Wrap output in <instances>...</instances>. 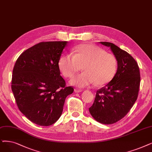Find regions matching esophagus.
Returning a JSON list of instances; mask_svg holds the SVG:
<instances>
[{
  "instance_id": "esophagus-1",
  "label": "esophagus",
  "mask_w": 152,
  "mask_h": 152,
  "mask_svg": "<svg viewBox=\"0 0 152 152\" xmlns=\"http://www.w3.org/2000/svg\"><path fill=\"white\" fill-rule=\"evenodd\" d=\"M75 92L76 93H78V92H82V90H81V89H78V88H75Z\"/></svg>"
}]
</instances>
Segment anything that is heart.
<instances>
[{
	"instance_id": "heart-1",
	"label": "heart",
	"mask_w": 152,
	"mask_h": 152,
	"mask_svg": "<svg viewBox=\"0 0 152 152\" xmlns=\"http://www.w3.org/2000/svg\"><path fill=\"white\" fill-rule=\"evenodd\" d=\"M117 59L113 53L90 44L77 46L71 53L60 57L59 69L64 77H71L82 66V74L72 78L70 83L78 87H87L94 83L103 86L110 82L116 73Z\"/></svg>"
}]
</instances>
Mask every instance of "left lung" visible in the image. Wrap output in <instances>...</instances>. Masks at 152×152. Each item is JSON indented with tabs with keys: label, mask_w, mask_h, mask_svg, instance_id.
<instances>
[{
	"label": "left lung",
	"mask_w": 152,
	"mask_h": 152,
	"mask_svg": "<svg viewBox=\"0 0 152 152\" xmlns=\"http://www.w3.org/2000/svg\"><path fill=\"white\" fill-rule=\"evenodd\" d=\"M100 43L110 47L118 62L113 79L96 91L89 112L95 120L103 124H112L128 113L137 99L140 74L136 60L126 51L107 42Z\"/></svg>",
	"instance_id": "1"
}]
</instances>
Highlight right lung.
Wrapping results in <instances>:
<instances>
[{"label":"right lung","mask_w":152,"mask_h":152,"mask_svg":"<svg viewBox=\"0 0 152 152\" xmlns=\"http://www.w3.org/2000/svg\"><path fill=\"white\" fill-rule=\"evenodd\" d=\"M67 42H42L16 60L11 88L19 110L40 126L53 124L61 116L66 97L74 92L60 75L58 60Z\"/></svg>","instance_id":"add662e5"}]
</instances>
